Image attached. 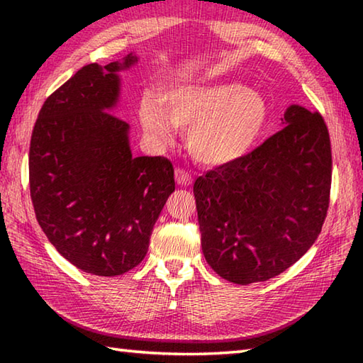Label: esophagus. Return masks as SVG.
I'll return each instance as SVG.
<instances>
[{
    "mask_svg": "<svg viewBox=\"0 0 363 363\" xmlns=\"http://www.w3.org/2000/svg\"><path fill=\"white\" fill-rule=\"evenodd\" d=\"M174 177H176V182L179 184V186L182 187H187L192 184V174L189 173V171H186L184 168H176V173H174Z\"/></svg>",
    "mask_w": 363,
    "mask_h": 363,
    "instance_id": "esophagus-1",
    "label": "esophagus"
}]
</instances>
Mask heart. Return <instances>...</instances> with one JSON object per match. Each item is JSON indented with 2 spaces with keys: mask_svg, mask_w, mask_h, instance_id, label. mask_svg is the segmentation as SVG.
<instances>
[{
  "mask_svg": "<svg viewBox=\"0 0 363 363\" xmlns=\"http://www.w3.org/2000/svg\"><path fill=\"white\" fill-rule=\"evenodd\" d=\"M269 118L261 96L240 83L187 84L171 89L162 102L140 101L139 120L147 134L169 144L177 126L190 130L189 150L208 167H223L248 153Z\"/></svg>",
  "mask_w": 363,
  "mask_h": 363,
  "instance_id": "heart-1",
  "label": "heart"
}]
</instances>
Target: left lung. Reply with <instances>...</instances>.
<instances>
[{"label":"left lung","instance_id":"left-lung-1","mask_svg":"<svg viewBox=\"0 0 363 363\" xmlns=\"http://www.w3.org/2000/svg\"><path fill=\"white\" fill-rule=\"evenodd\" d=\"M284 128L235 162L196 177L201 250L219 277L266 281L317 240L331 189V143L318 112L286 108Z\"/></svg>","mask_w":363,"mask_h":363}]
</instances>
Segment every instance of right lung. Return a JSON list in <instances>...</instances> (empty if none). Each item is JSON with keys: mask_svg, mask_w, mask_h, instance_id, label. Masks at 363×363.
I'll return each mask as SVG.
<instances>
[{"mask_svg": "<svg viewBox=\"0 0 363 363\" xmlns=\"http://www.w3.org/2000/svg\"><path fill=\"white\" fill-rule=\"evenodd\" d=\"M89 64L43 104L28 153L36 220L60 255L83 272L115 277L149 250L153 224L174 192L164 157L131 155L116 102V72L136 62Z\"/></svg>", "mask_w": 363, "mask_h": 363, "instance_id": "obj_1", "label": "right lung"}]
</instances>
